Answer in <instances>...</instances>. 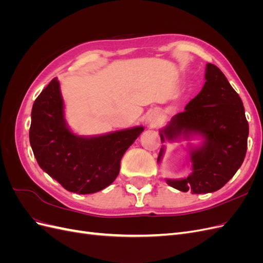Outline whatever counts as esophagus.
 <instances>
[{"label":"esophagus","mask_w":263,"mask_h":263,"mask_svg":"<svg viewBox=\"0 0 263 263\" xmlns=\"http://www.w3.org/2000/svg\"><path fill=\"white\" fill-rule=\"evenodd\" d=\"M148 123H149L150 126H157L159 124V116L156 115V114L151 115L148 119Z\"/></svg>","instance_id":"esophagus-1"}]
</instances>
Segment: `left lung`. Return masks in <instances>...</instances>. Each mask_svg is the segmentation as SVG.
I'll use <instances>...</instances> for the list:
<instances>
[{"label": "left lung", "mask_w": 263, "mask_h": 263, "mask_svg": "<svg viewBox=\"0 0 263 263\" xmlns=\"http://www.w3.org/2000/svg\"><path fill=\"white\" fill-rule=\"evenodd\" d=\"M205 80L201 92L160 130L161 142L202 139L200 145L187 144L189 176L165 179L170 186L192 194L215 192L235 176L243 162L249 135L242 101L225 74L208 63ZM163 154L164 146L158 156L159 163Z\"/></svg>", "instance_id": "left-lung-1"}]
</instances>
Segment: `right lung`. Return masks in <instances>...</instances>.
<instances>
[{"instance_id":"right-lung-1","label":"right lung","mask_w":263,"mask_h":263,"mask_svg":"<svg viewBox=\"0 0 263 263\" xmlns=\"http://www.w3.org/2000/svg\"><path fill=\"white\" fill-rule=\"evenodd\" d=\"M144 127L79 136L65 118L60 82L52 79L31 109L29 142L39 166L70 192L92 194L112 184L121 160Z\"/></svg>"}]
</instances>
